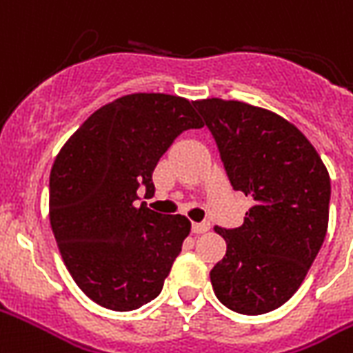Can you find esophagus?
Returning a JSON list of instances; mask_svg holds the SVG:
<instances>
[{"instance_id": "34e87169", "label": "esophagus", "mask_w": 353, "mask_h": 353, "mask_svg": "<svg viewBox=\"0 0 353 353\" xmlns=\"http://www.w3.org/2000/svg\"><path fill=\"white\" fill-rule=\"evenodd\" d=\"M209 230H211V224H209V222H196V224H192V233H196V235L207 233Z\"/></svg>"}]
</instances>
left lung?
I'll return each mask as SVG.
<instances>
[{
	"label": "left lung",
	"mask_w": 353,
	"mask_h": 353,
	"mask_svg": "<svg viewBox=\"0 0 353 353\" xmlns=\"http://www.w3.org/2000/svg\"><path fill=\"white\" fill-rule=\"evenodd\" d=\"M194 107L231 187L254 200L241 228H214L228 250L212 266V290L231 311L268 313L298 290L324 242L330 174L305 134L276 112L220 98Z\"/></svg>",
	"instance_id": "left-lung-1"
}]
</instances>
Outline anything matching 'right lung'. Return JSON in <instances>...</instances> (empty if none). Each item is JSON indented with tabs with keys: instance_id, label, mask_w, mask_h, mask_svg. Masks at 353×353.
Listing matches in <instances>:
<instances>
[{
	"instance_id": "obj_1",
	"label": "right lung",
	"mask_w": 353,
	"mask_h": 353,
	"mask_svg": "<svg viewBox=\"0 0 353 353\" xmlns=\"http://www.w3.org/2000/svg\"><path fill=\"white\" fill-rule=\"evenodd\" d=\"M203 128L194 101L129 94L99 107L59 152L50 174V222L72 278L101 307L133 311L157 298L190 222L142 201L177 134Z\"/></svg>"
}]
</instances>
